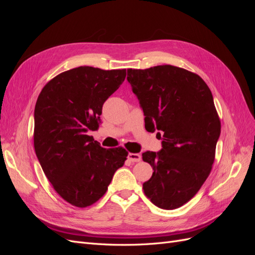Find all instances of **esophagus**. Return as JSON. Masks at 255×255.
Instances as JSON below:
<instances>
[{"mask_svg": "<svg viewBox=\"0 0 255 255\" xmlns=\"http://www.w3.org/2000/svg\"><path fill=\"white\" fill-rule=\"evenodd\" d=\"M128 159L129 161H133V163H137V161L141 160V155L138 153H128Z\"/></svg>", "mask_w": 255, "mask_h": 255, "instance_id": "esophagus-1", "label": "esophagus"}]
</instances>
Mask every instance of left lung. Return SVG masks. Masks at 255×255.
I'll return each instance as SVG.
<instances>
[{"label": "left lung", "mask_w": 255, "mask_h": 255, "mask_svg": "<svg viewBox=\"0 0 255 255\" xmlns=\"http://www.w3.org/2000/svg\"><path fill=\"white\" fill-rule=\"evenodd\" d=\"M128 82L139 101L148 132L163 133L161 149L142 159L153 174L144 195L164 210L184 205L210 175L220 120L213 95L196 73L170 65L128 69Z\"/></svg>", "instance_id": "1"}]
</instances>
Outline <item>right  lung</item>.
Returning <instances> with one entry per match:
<instances>
[{
  "instance_id": "obj_1",
  "label": "right lung",
  "mask_w": 255,
  "mask_h": 255,
  "mask_svg": "<svg viewBox=\"0 0 255 255\" xmlns=\"http://www.w3.org/2000/svg\"><path fill=\"white\" fill-rule=\"evenodd\" d=\"M122 70L79 67L58 74L42 88L34 119V146L42 170L57 194L86 207L107 190L128 152L102 148L88 130H96L104 102L123 83Z\"/></svg>"
}]
</instances>
